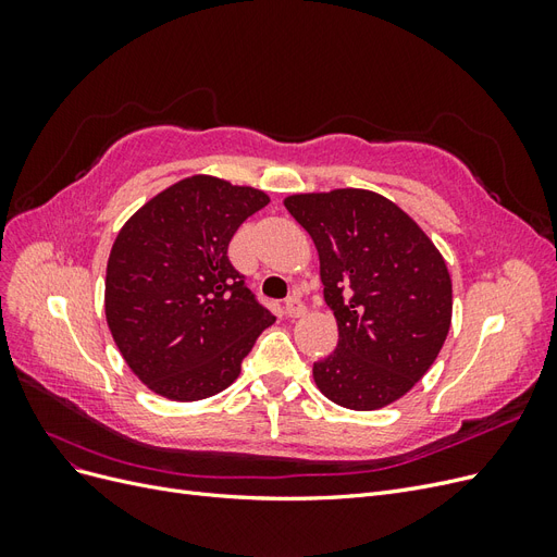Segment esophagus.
I'll use <instances>...</instances> for the list:
<instances>
[{
  "label": "esophagus",
  "mask_w": 557,
  "mask_h": 557,
  "mask_svg": "<svg viewBox=\"0 0 557 557\" xmlns=\"http://www.w3.org/2000/svg\"><path fill=\"white\" fill-rule=\"evenodd\" d=\"M283 309H285V315H288V318H299V315L307 313L305 301H301L297 295L285 299V307H283Z\"/></svg>",
  "instance_id": "obj_1"
}]
</instances>
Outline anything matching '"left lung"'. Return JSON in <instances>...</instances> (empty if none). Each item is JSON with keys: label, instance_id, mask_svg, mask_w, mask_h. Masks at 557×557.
Returning <instances> with one entry per match:
<instances>
[{"label": "left lung", "instance_id": "left-lung-1", "mask_svg": "<svg viewBox=\"0 0 557 557\" xmlns=\"http://www.w3.org/2000/svg\"><path fill=\"white\" fill-rule=\"evenodd\" d=\"M320 258L339 342L313 362L318 391L339 407L376 411L425 376L450 330L448 267L395 201L339 188L285 197Z\"/></svg>", "mask_w": 557, "mask_h": 557}]
</instances>
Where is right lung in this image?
Wrapping results in <instances>:
<instances>
[{"instance_id": "add662e5", "label": "right lung", "mask_w": 557, "mask_h": 557, "mask_svg": "<svg viewBox=\"0 0 557 557\" xmlns=\"http://www.w3.org/2000/svg\"><path fill=\"white\" fill-rule=\"evenodd\" d=\"M262 190L197 174L156 195L117 232L104 311L127 367L150 391L197 401L237 381L274 315L232 267L227 246Z\"/></svg>"}]
</instances>
